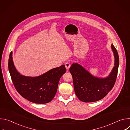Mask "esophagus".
Returning a JSON list of instances; mask_svg holds the SVG:
<instances>
[{
    "label": "esophagus",
    "instance_id": "1",
    "mask_svg": "<svg viewBox=\"0 0 130 130\" xmlns=\"http://www.w3.org/2000/svg\"><path fill=\"white\" fill-rule=\"evenodd\" d=\"M65 67H66V68L67 69V70L69 69L70 67L71 66V64H70V63H69V62H66V63H65Z\"/></svg>",
    "mask_w": 130,
    "mask_h": 130
}]
</instances>
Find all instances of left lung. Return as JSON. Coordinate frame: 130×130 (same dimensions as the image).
Instances as JSON below:
<instances>
[{
    "instance_id": "8db88e82",
    "label": "left lung",
    "mask_w": 130,
    "mask_h": 130,
    "mask_svg": "<svg viewBox=\"0 0 130 130\" xmlns=\"http://www.w3.org/2000/svg\"><path fill=\"white\" fill-rule=\"evenodd\" d=\"M111 48L115 57V66L109 76L105 78H99L91 74L78 63H73L69 68L72 76L73 87L76 96L84 102L100 100L105 97L114 86L119 63L117 51L112 44Z\"/></svg>"
}]
</instances>
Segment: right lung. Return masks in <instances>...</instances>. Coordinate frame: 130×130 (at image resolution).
<instances>
[{"instance_id":"obj_1","label":"right lung","mask_w":130,"mask_h":130,"mask_svg":"<svg viewBox=\"0 0 130 130\" xmlns=\"http://www.w3.org/2000/svg\"><path fill=\"white\" fill-rule=\"evenodd\" d=\"M8 68L12 81L18 93L29 101L39 104L47 103L53 99L56 94L60 79L66 70L63 65L38 77L24 76L14 66L12 51L9 56Z\"/></svg>"}]
</instances>
